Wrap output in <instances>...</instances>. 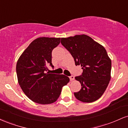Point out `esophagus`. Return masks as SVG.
<instances>
[{"instance_id":"esophagus-1","label":"esophagus","mask_w":128,"mask_h":128,"mask_svg":"<svg viewBox=\"0 0 128 128\" xmlns=\"http://www.w3.org/2000/svg\"><path fill=\"white\" fill-rule=\"evenodd\" d=\"M70 80H71V81H72V80H73L74 79V77L73 76H70Z\"/></svg>"}]
</instances>
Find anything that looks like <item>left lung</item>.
Listing matches in <instances>:
<instances>
[{"instance_id": "1", "label": "left lung", "mask_w": 128, "mask_h": 128, "mask_svg": "<svg viewBox=\"0 0 128 128\" xmlns=\"http://www.w3.org/2000/svg\"><path fill=\"white\" fill-rule=\"evenodd\" d=\"M61 44L72 55L76 66H80L82 75L75 79L81 89L74 92L82 102L90 103L99 99L106 90L111 79V60L104 47L86 35L61 38Z\"/></svg>"}]
</instances>
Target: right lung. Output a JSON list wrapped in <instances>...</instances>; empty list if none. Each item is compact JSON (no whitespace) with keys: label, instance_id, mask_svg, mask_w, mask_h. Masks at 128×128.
Instances as JSON below:
<instances>
[{"label":"right lung","instance_id":"obj_1","mask_svg":"<svg viewBox=\"0 0 128 128\" xmlns=\"http://www.w3.org/2000/svg\"><path fill=\"white\" fill-rule=\"evenodd\" d=\"M61 38L39 37L30 42L19 57L16 65L18 82L29 99L48 105L57 100L62 87L70 81L64 74L47 72L52 64V50Z\"/></svg>","mask_w":128,"mask_h":128}]
</instances>
